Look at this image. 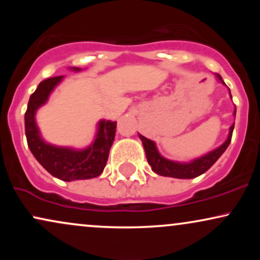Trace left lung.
I'll return each instance as SVG.
<instances>
[{"label":"left lung","instance_id":"obj_1","mask_svg":"<svg viewBox=\"0 0 260 260\" xmlns=\"http://www.w3.org/2000/svg\"><path fill=\"white\" fill-rule=\"evenodd\" d=\"M216 77L219 80H223L220 74H216ZM225 84V83H223ZM231 95V94H230ZM236 113V111H235ZM235 123L230 127V133L226 142L223 143L221 147H219L215 150L210 151V153L204 155V156L199 157V159L190 161V162H175V161L168 160L165 157H162L157 151L156 147H155V143L153 140L145 138L142 134H139V138L142 139L143 147H144L145 154H147V159L149 165L151 166L154 172H156L160 176H166V177H175V178H194L204 174L205 171H208L214 164L216 162L217 159L223 154V151L228 149V147L231 143L232 138V132H234Z\"/></svg>","mask_w":260,"mask_h":260}]
</instances>
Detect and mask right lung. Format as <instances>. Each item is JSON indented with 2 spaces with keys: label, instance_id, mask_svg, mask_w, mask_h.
Wrapping results in <instances>:
<instances>
[{
  "label": "right lung",
  "instance_id": "obj_1",
  "mask_svg": "<svg viewBox=\"0 0 260 260\" xmlns=\"http://www.w3.org/2000/svg\"><path fill=\"white\" fill-rule=\"evenodd\" d=\"M79 71V68H74ZM63 77H52L39 84L28 103L24 115L25 136L28 147L40 165L53 177L62 181L88 180L101 175L105 169L116 133V122L100 121L96 138L84 150H73L70 148H58L47 144L41 139L35 123V112L46 103L50 92L61 82Z\"/></svg>",
  "mask_w": 260,
  "mask_h": 260
}]
</instances>
